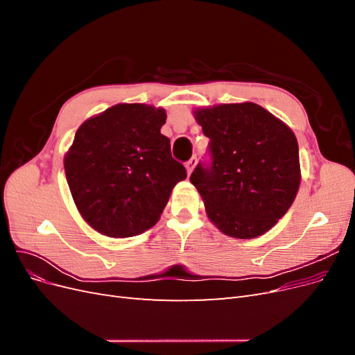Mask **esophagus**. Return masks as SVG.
<instances>
[{"label":"esophagus","mask_w":355,"mask_h":355,"mask_svg":"<svg viewBox=\"0 0 355 355\" xmlns=\"http://www.w3.org/2000/svg\"><path fill=\"white\" fill-rule=\"evenodd\" d=\"M197 161H198V158H197V155H192L188 161H187V170H188V173H191L192 170H194V167H196V164H197Z\"/></svg>","instance_id":"1"}]
</instances>
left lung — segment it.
<instances>
[{
	"mask_svg": "<svg viewBox=\"0 0 355 355\" xmlns=\"http://www.w3.org/2000/svg\"><path fill=\"white\" fill-rule=\"evenodd\" d=\"M209 159L189 178L209 219L235 239H254L282 219L300 184L299 146L290 128L262 106L228 103L196 111Z\"/></svg>",
	"mask_w": 355,
	"mask_h": 355,
	"instance_id": "obj_1",
	"label": "left lung"
}]
</instances>
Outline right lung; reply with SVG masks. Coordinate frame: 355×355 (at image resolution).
<instances>
[{"label":"right lung","instance_id":"1","mask_svg":"<svg viewBox=\"0 0 355 355\" xmlns=\"http://www.w3.org/2000/svg\"><path fill=\"white\" fill-rule=\"evenodd\" d=\"M166 111L120 103L90 118L65 157L72 198L90 227L108 237H133L157 223L187 168L161 135Z\"/></svg>","mask_w":355,"mask_h":355}]
</instances>
